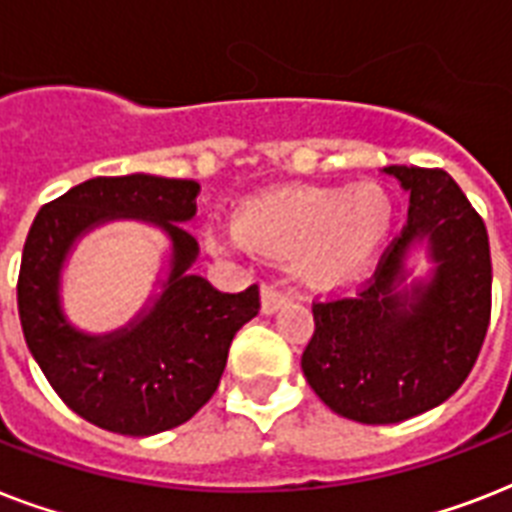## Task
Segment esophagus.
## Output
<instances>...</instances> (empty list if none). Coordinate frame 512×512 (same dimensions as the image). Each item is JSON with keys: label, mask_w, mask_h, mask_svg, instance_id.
Segmentation results:
<instances>
[{"label": "esophagus", "mask_w": 512, "mask_h": 512, "mask_svg": "<svg viewBox=\"0 0 512 512\" xmlns=\"http://www.w3.org/2000/svg\"><path fill=\"white\" fill-rule=\"evenodd\" d=\"M287 303H289V292L287 289L276 287V284H265L263 292H260V305H263V313H276Z\"/></svg>", "instance_id": "obj_1"}]
</instances>
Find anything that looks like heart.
Returning a JSON list of instances; mask_svg holds the SVG:
<instances>
[{"mask_svg":"<svg viewBox=\"0 0 512 512\" xmlns=\"http://www.w3.org/2000/svg\"><path fill=\"white\" fill-rule=\"evenodd\" d=\"M393 225V201L374 183L353 188L297 185L265 193L236 212L244 247L273 257L303 252L313 287H342L364 271Z\"/></svg>","mask_w":512,"mask_h":512,"instance_id":"b5f03b06","label":"heart"}]
</instances>
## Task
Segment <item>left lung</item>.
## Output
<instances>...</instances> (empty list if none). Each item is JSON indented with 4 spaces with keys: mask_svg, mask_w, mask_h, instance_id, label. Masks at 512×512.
<instances>
[{
    "mask_svg": "<svg viewBox=\"0 0 512 512\" xmlns=\"http://www.w3.org/2000/svg\"><path fill=\"white\" fill-rule=\"evenodd\" d=\"M409 191L404 231L353 295L313 300L303 374L332 412L390 425L444 404L468 380L492 319V252L484 217L444 170L393 164ZM431 241L437 276L396 293L403 255Z\"/></svg>",
    "mask_w": 512,
    "mask_h": 512,
    "instance_id": "left-lung-1",
    "label": "left lung"
}]
</instances>
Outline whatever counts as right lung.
I'll use <instances>...</instances> for the list:
<instances>
[{
	"instance_id": "right-lung-1",
	"label": "right lung",
	"mask_w": 512,
	"mask_h": 512,
	"mask_svg": "<svg viewBox=\"0 0 512 512\" xmlns=\"http://www.w3.org/2000/svg\"><path fill=\"white\" fill-rule=\"evenodd\" d=\"M196 180L156 175L92 177L47 201L28 228L18 273L23 337L52 390L92 425L154 436L191 420L220 385L233 335L260 311L257 284L239 295L188 276L196 241ZM111 216H143L173 239V273L155 311L132 330L87 338L57 308V273L70 241Z\"/></svg>"
}]
</instances>
